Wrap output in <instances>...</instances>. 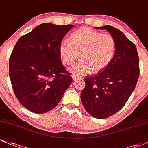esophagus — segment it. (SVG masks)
<instances>
[{"label":"esophagus","instance_id":"34e87169","mask_svg":"<svg viewBox=\"0 0 148 148\" xmlns=\"http://www.w3.org/2000/svg\"><path fill=\"white\" fill-rule=\"evenodd\" d=\"M80 79V77H79V76H77V75H73L72 76V79L73 80H77V79Z\"/></svg>","mask_w":148,"mask_h":148}]
</instances>
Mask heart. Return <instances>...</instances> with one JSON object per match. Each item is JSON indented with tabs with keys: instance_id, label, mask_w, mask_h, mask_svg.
<instances>
[{
	"instance_id": "heart-1",
	"label": "heart",
	"mask_w": 148,
	"mask_h": 148,
	"mask_svg": "<svg viewBox=\"0 0 148 148\" xmlns=\"http://www.w3.org/2000/svg\"><path fill=\"white\" fill-rule=\"evenodd\" d=\"M115 48V40L111 35L82 28L71 34V40H61L59 53L63 62L69 64L77 59L80 52L82 59L74 63L69 71L85 74L92 69L98 71L105 68L112 59Z\"/></svg>"
}]
</instances>
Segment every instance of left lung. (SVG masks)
Segmentation results:
<instances>
[{"instance_id":"obj_1","label":"left lung","mask_w":148,"mask_h":148,"mask_svg":"<svg viewBox=\"0 0 148 148\" xmlns=\"http://www.w3.org/2000/svg\"><path fill=\"white\" fill-rule=\"evenodd\" d=\"M106 29L116 43L115 53L106 67L84 79L81 100L93 117L105 119L119 111L134 90L139 77V58L136 46L121 31L112 26Z\"/></svg>"}]
</instances>
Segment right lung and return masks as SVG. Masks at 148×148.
Here are the masks:
<instances>
[{
	"label": "right lung",
	"mask_w": 148,
	"mask_h": 148,
	"mask_svg": "<svg viewBox=\"0 0 148 148\" xmlns=\"http://www.w3.org/2000/svg\"><path fill=\"white\" fill-rule=\"evenodd\" d=\"M74 25L39 24L19 38L9 60L11 84L19 102L43 114L56 108L72 79L62 65L59 45Z\"/></svg>",
	"instance_id": "add662e5"
}]
</instances>
